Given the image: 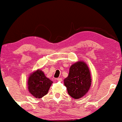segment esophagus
I'll list each match as a JSON object with an SVG mask.
<instances>
[{"label": "esophagus", "mask_w": 122, "mask_h": 122, "mask_svg": "<svg viewBox=\"0 0 122 122\" xmlns=\"http://www.w3.org/2000/svg\"><path fill=\"white\" fill-rule=\"evenodd\" d=\"M57 80L58 81H62V79L61 78H57Z\"/></svg>", "instance_id": "1"}]
</instances>
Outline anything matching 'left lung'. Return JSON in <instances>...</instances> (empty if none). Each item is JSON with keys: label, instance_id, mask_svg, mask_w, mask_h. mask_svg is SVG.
<instances>
[{"label": "left lung", "instance_id": "obj_1", "mask_svg": "<svg viewBox=\"0 0 122 122\" xmlns=\"http://www.w3.org/2000/svg\"><path fill=\"white\" fill-rule=\"evenodd\" d=\"M64 83L71 97L75 99L83 97L88 92L92 83L90 70L87 64L79 61L72 64Z\"/></svg>", "mask_w": 122, "mask_h": 122}]
</instances>
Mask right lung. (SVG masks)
<instances>
[{
  "label": "right lung",
  "mask_w": 122,
  "mask_h": 122,
  "mask_svg": "<svg viewBox=\"0 0 122 122\" xmlns=\"http://www.w3.org/2000/svg\"><path fill=\"white\" fill-rule=\"evenodd\" d=\"M53 81L46 77L41 69L34 71L29 75L27 80L29 92L36 98H41L47 95Z\"/></svg>",
  "instance_id": "obj_1"
}]
</instances>
